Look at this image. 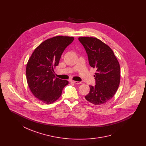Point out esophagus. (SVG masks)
<instances>
[{
	"instance_id": "1",
	"label": "esophagus",
	"mask_w": 146,
	"mask_h": 146,
	"mask_svg": "<svg viewBox=\"0 0 146 146\" xmlns=\"http://www.w3.org/2000/svg\"><path fill=\"white\" fill-rule=\"evenodd\" d=\"M72 82H73V83L76 84H81L82 83L80 82H77V81H72Z\"/></svg>"
}]
</instances>
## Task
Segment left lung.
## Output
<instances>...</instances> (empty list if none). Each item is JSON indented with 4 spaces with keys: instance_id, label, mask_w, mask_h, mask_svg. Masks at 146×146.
<instances>
[{
    "instance_id": "8db88e82",
    "label": "left lung",
    "mask_w": 146,
    "mask_h": 146,
    "mask_svg": "<svg viewBox=\"0 0 146 146\" xmlns=\"http://www.w3.org/2000/svg\"><path fill=\"white\" fill-rule=\"evenodd\" d=\"M88 54L91 67L96 68V85L90 86V92L85 96L91 104L101 105L107 102L118 90L120 80L119 63L113 50L96 38L79 37Z\"/></svg>"
}]
</instances>
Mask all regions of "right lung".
Segmentation results:
<instances>
[{
	"instance_id": "obj_1",
	"label": "right lung",
	"mask_w": 146,
	"mask_h": 146,
	"mask_svg": "<svg viewBox=\"0 0 146 146\" xmlns=\"http://www.w3.org/2000/svg\"><path fill=\"white\" fill-rule=\"evenodd\" d=\"M74 39L61 35L49 38L42 42L29 58L26 70L28 86L35 97L43 103L51 104L57 100L68 84L67 80L55 78L54 69Z\"/></svg>"
}]
</instances>
